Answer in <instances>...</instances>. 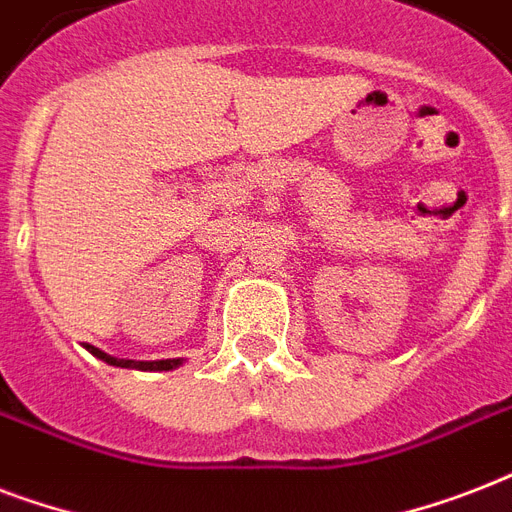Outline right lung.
I'll list each match as a JSON object with an SVG mask.
<instances>
[{"instance_id":"obj_1","label":"right lung","mask_w":512,"mask_h":512,"mask_svg":"<svg viewBox=\"0 0 512 512\" xmlns=\"http://www.w3.org/2000/svg\"><path fill=\"white\" fill-rule=\"evenodd\" d=\"M84 348L90 350L92 356H98L100 361H106V364H111V366H124V369H143V372H170V369H175V366L183 364L180 358H162V361H130V358L108 356V353H103V350L95 348V345H84Z\"/></svg>"}]
</instances>
